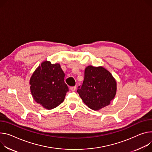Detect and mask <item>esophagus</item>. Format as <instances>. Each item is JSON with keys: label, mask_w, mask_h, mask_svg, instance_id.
Returning <instances> with one entry per match:
<instances>
[{"label": "esophagus", "mask_w": 152, "mask_h": 152, "mask_svg": "<svg viewBox=\"0 0 152 152\" xmlns=\"http://www.w3.org/2000/svg\"><path fill=\"white\" fill-rule=\"evenodd\" d=\"M70 90L72 91H74L76 90V86H73V87H70Z\"/></svg>", "instance_id": "34e87169"}]
</instances>
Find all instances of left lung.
Here are the masks:
<instances>
[{"instance_id":"1","label":"left lung","mask_w":152,"mask_h":152,"mask_svg":"<svg viewBox=\"0 0 152 152\" xmlns=\"http://www.w3.org/2000/svg\"><path fill=\"white\" fill-rule=\"evenodd\" d=\"M84 102L91 109L98 110L110 104L116 92V82L105 68L88 66L84 79L77 90Z\"/></svg>"}]
</instances>
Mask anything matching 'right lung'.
Returning a JSON list of instances; mask_svg holds the SVG:
<instances>
[{"label": "right lung", "mask_w": 152, "mask_h": 152, "mask_svg": "<svg viewBox=\"0 0 152 152\" xmlns=\"http://www.w3.org/2000/svg\"><path fill=\"white\" fill-rule=\"evenodd\" d=\"M64 77L65 73L59 64L42 62L30 80L31 92L36 102L48 110L59 105L69 91Z\"/></svg>", "instance_id": "right-lung-1"}]
</instances>
